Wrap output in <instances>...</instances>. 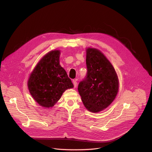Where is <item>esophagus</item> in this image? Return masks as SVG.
Instances as JSON below:
<instances>
[{"instance_id": "obj_1", "label": "esophagus", "mask_w": 152, "mask_h": 152, "mask_svg": "<svg viewBox=\"0 0 152 152\" xmlns=\"http://www.w3.org/2000/svg\"><path fill=\"white\" fill-rule=\"evenodd\" d=\"M73 84H74V87H77V81H76V79H75V80H73Z\"/></svg>"}]
</instances>
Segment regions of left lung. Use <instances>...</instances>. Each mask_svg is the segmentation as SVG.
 I'll use <instances>...</instances> for the list:
<instances>
[{
	"instance_id": "left-lung-1",
	"label": "left lung",
	"mask_w": 152,
	"mask_h": 152,
	"mask_svg": "<svg viewBox=\"0 0 152 152\" xmlns=\"http://www.w3.org/2000/svg\"><path fill=\"white\" fill-rule=\"evenodd\" d=\"M87 77L78 85V92L86 109L99 113L115 99L119 91L116 72L100 50L86 49Z\"/></svg>"
}]
</instances>
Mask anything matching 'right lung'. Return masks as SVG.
<instances>
[{
	"label": "right lung",
	"instance_id": "right-lung-1",
	"mask_svg": "<svg viewBox=\"0 0 152 152\" xmlns=\"http://www.w3.org/2000/svg\"><path fill=\"white\" fill-rule=\"evenodd\" d=\"M60 50L46 53L31 72L28 87L32 97L44 108H52L63 93L73 88L66 71L60 65Z\"/></svg>",
	"mask_w": 152,
	"mask_h": 152
}]
</instances>
